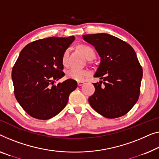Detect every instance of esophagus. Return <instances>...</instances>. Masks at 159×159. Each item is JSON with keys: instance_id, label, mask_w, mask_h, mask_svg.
Segmentation results:
<instances>
[{"instance_id": "34e87169", "label": "esophagus", "mask_w": 159, "mask_h": 159, "mask_svg": "<svg viewBox=\"0 0 159 159\" xmlns=\"http://www.w3.org/2000/svg\"><path fill=\"white\" fill-rule=\"evenodd\" d=\"M84 84H85V83L83 82V81H79V82H78V86H83V85H84Z\"/></svg>"}]
</instances>
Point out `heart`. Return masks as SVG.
<instances>
[{
	"mask_svg": "<svg viewBox=\"0 0 159 159\" xmlns=\"http://www.w3.org/2000/svg\"><path fill=\"white\" fill-rule=\"evenodd\" d=\"M79 48L88 60H92L96 56L94 50L91 46H86V45H80V46H79ZM68 54H69V49L68 48L65 50L64 52H63L62 58H61V62H62L63 65H67ZM66 78H68L69 79L77 80V81H81V80H84L87 76L88 72L86 70L84 69L70 68L66 70Z\"/></svg>",
	"mask_w": 159,
	"mask_h": 159,
	"instance_id": "1",
	"label": "heart"
}]
</instances>
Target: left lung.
Segmentation results:
<instances>
[{
    "label": "left lung",
    "instance_id": "1",
    "mask_svg": "<svg viewBox=\"0 0 159 159\" xmlns=\"http://www.w3.org/2000/svg\"><path fill=\"white\" fill-rule=\"evenodd\" d=\"M83 39L101 57L94 77L103 80L93 84L96 90L89 98L90 105L108 118L126 114L138 101L143 76L136 52L126 42L107 34L84 35Z\"/></svg>",
    "mask_w": 159,
    "mask_h": 159
}]
</instances>
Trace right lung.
I'll return each mask as SVG.
<instances>
[{"label": "right lung", "mask_w": 159, "mask_h": 159, "mask_svg": "<svg viewBox=\"0 0 159 159\" xmlns=\"http://www.w3.org/2000/svg\"><path fill=\"white\" fill-rule=\"evenodd\" d=\"M74 36L50 37L30 43L20 51L12 69L16 100L25 112L37 119L53 118L66 107L77 82L67 79L54 84L65 75L61 58Z\"/></svg>", "instance_id": "add662e5"}]
</instances>
